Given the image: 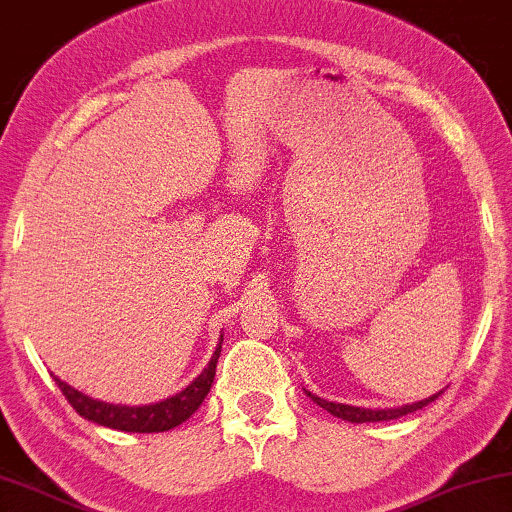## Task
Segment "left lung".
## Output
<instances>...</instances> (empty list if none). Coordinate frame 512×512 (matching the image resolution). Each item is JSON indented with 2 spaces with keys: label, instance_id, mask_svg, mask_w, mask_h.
I'll return each instance as SVG.
<instances>
[{
  "label": "left lung",
  "instance_id": "1",
  "mask_svg": "<svg viewBox=\"0 0 512 512\" xmlns=\"http://www.w3.org/2000/svg\"><path fill=\"white\" fill-rule=\"evenodd\" d=\"M309 397L314 399L318 406H323L325 411H330L332 416L337 418H344V420H351V422H383V420H395V418H402L406 413H413L422 409V406H427L429 402H434L439 395H432L429 399H422V402L416 404H409V406H402V409H388V411H372V409H358V406H348V404H335V402H328V399L318 397V395H311Z\"/></svg>",
  "mask_w": 512,
  "mask_h": 512
}]
</instances>
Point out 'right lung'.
Masks as SVG:
<instances>
[{"instance_id":"obj_1","label":"right lung","mask_w":512,"mask_h":512,"mask_svg":"<svg viewBox=\"0 0 512 512\" xmlns=\"http://www.w3.org/2000/svg\"><path fill=\"white\" fill-rule=\"evenodd\" d=\"M224 339V337H221ZM221 353V342L214 351L210 365H207L201 376L194 383H189L182 392L175 397L164 399L159 404L150 406H113L106 402H96V399L83 395V392L73 390L71 385L55 379V383L62 390V395L69 399V404L76 409L80 416L96 422V425L120 429V432H138V434H154V432H168L184 420L196 413L198 406L203 404L207 392L212 388L214 372H217V362Z\"/></svg>"}]
</instances>
